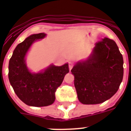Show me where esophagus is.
<instances>
[{
	"label": "esophagus",
	"instance_id": "1",
	"mask_svg": "<svg viewBox=\"0 0 131 131\" xmlns=\"http://www.w3.org/2000/svg\"><path fill=\"white\" fill-rule=\"evenodd\" d=\"M73 62H71V61L69 62V67L70 71H71L72 68H73Z\"/></svg>",
	"mask_w": 131,
	"mask_h": 131
}]
</instances>
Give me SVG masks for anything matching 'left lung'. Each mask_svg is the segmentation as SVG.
I'll return each instance as SVG.
<instances>
[{
	"instance_id": "1",
	"label": "left lung",
	"mask_w": 131,
	"mask_h": 131,
	"mask_svg": "<svg viewBox=\"0 0 131 131\" xmlns=\"http://www.w3.org/2000/svg\"><path fill=\"white\" fill-rule=\"evenodd\" d=\"M123 58L114 40L96 43L89 58L71 69L78 99L82 103H103L116 93L123 79Z\"/></svg>"
}]
</instances>
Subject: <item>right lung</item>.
<instances>
[{
	"instance_id": "add662e5",
	"label": "right lung",
	"mask_w": 131,
	"mask_h": 131,
	"mask_svg": "<svg viewBox=\"0 0 131 131\" xmlns=\"http://www.w3.org/2000/svg\"><path fill=\"white\" fill-rule=\"evenodd\" d=\"M44 32L29 36L17 45L9 63V80L19 99L28 105L44 107L53 103L55 92L69 72V64L50 65L43 72L32 73L28 69L25 56L36 40L43 39Z\"/></svg>"
}]
</instances>
